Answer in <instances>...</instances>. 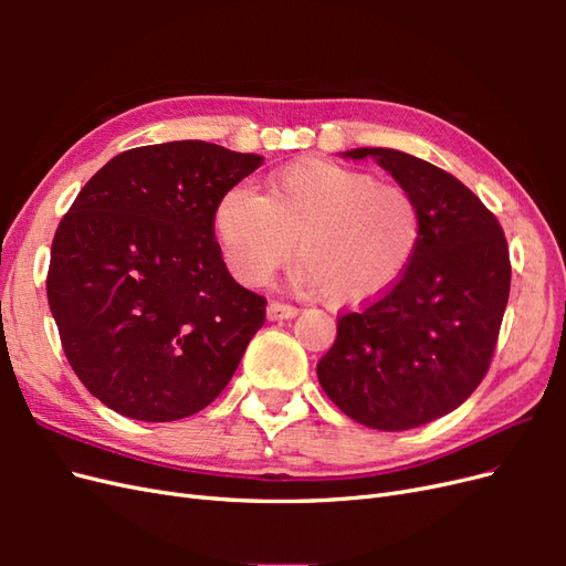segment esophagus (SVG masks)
I'll return each mask as SVG.
<instances>
[{
  "mask_svg": "<svg viewBox=\"0 0 566 566\" xmlns=\"http://www.w3.org/2000/svg\"><path fill=\"white\" fill-rule=\"evenodd\" d=\"M297 306H293V304H285V302H269V306H266V316H269V321H283V318H293V316H297Z\"/></svg>",
  "mask_w": 566,
  "mask_h": 566,
  "instance_id": "34e87169",
  "label": "esophagus"
}]
</instances>
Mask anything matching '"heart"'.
<instances>
[{"label":"heart","mask_w":566,"mask_h":566,"mask_svg":"<svg viewBox=\"0 0 566 566\" xmlns=\"http://www.w3.org/2000/svg\"><path fill=\"white\" fill-rule=\"evenodd\" d=\"M227 264L245 285H264L297 241V283L331 306H354L397 285L420 245L416 198L364 169L321 158L285 165L266 193L233 186L214 208Z\"/></svg>","instance_id":"obj_1"}]
</instances>
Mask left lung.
I'll use <instances>...</instances> for the list:
<instances>
[{
	"instance_id": "1",
	"label": "left lung",
	"mask_w": 566,
	"mask_h": 566,
	"mask_svg": "<svg viewBox=\"0 0 566 566\" xmlns=\"http://www.w3.org/2000/svg\"><path fill=\"white\" fill-rule=\"evenodd\" d=\"M416 198L420 245L397 285L337 316L318 366L331 401L373 430L401 432L451 413L484 380L510 295L499 219L453 175L391 148H356Z\"/></svg>"
}]
</instances>
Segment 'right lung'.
I'll return each mask as SVG.
<instances>
[{
	"label": "right lung",
	"mask_w": 566,
	"mask_h": 566,
	"mask_svg": "<svg viewBox=\"0 0 566 566\" xmlns=\"http://www.w3.org/2000/svg\"><path fill=\"white\" fill-rule=\"evenodd\" d=\"M260 156L205 142L119 153L61 219L46 273L67 364L115 413L169 422L229 385L266 300L238 285L214 238L219 198Z\"/></svg>",
	"instance_id": "1"
}]
</instances>
